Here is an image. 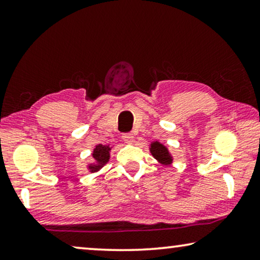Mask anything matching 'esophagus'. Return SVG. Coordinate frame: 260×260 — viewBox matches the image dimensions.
Returning <instances> with one entry per match:
<instances>
[{
  "label": "esophagus",
  "instance_id": "esophagus-1",
  "mask_svg": "<svg viewBox=\"0 0 260 260\" xmlns=\"http://www.w3.org/2000/svg\"><path fill=\"white\" fill-rule=\"evenodd\" d=\"M122 140H123V142L127 143V145H131V143L134 142V135L133 134H123Z\"/></svg>",
  "mask_w": 260,
  "mask_h": 260
}]
</instances>
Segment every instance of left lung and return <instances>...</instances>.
Returning a JSON list of instances; mask_svg holds the SVG:
<instances>
[{"label": "left lung", "mask_w": 260, "mask_h": 260, "mask_svg": "<svg viewBox=\"0 0 260 260\" xmlns=\"http://www.w3.org/2000/svg\"><path fill=\"white\" fill-rule=\"evenodd\" d=\"M149 151L152 157H154L162 167H170L174 163V156L169 150V148L159 142L158 140L150 142Z\"/></svg>", "instance_id": "1"}]
</instances>
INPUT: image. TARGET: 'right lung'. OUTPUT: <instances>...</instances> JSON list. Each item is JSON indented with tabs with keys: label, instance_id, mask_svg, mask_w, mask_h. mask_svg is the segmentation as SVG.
<instances>
[{
	"label": "right lung",
	"instance_id": "add662e5",
	"mask_svg": "<svg viewBox=\"0 0 260 260\" xmlns=\"http://www.w3.org/2000/svg\"><path fill=\"white\" fill-rule=\"evenodd\" d=\"M113 147L114 146L111 145H102V143L94 146L91 152L93 160L86 164V169L90 174H96V172L101 171L102 168L109 163L111 158V150L113 149Z\"/></svg>",
	"mask_w": 260,
	"mask_h": 260
}]
</instances>
